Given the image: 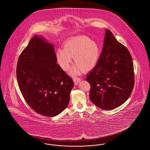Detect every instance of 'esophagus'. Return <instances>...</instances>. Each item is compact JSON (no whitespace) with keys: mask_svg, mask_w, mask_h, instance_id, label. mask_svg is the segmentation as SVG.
<instances>
[{"mask_svg":"<svg viewBox=\"0 0 150 150\" xmlns=\"http://www.w3.org/2000/svg\"><path fill=\"white\" fill-rule=\"evenodd\" d=\"M73 80H74L75 85L77 86L78 84L79 83L81 80V79L79 78H75L73 79Z\"/></svg>","mask_w":150,"mask_h":150,"instance_id":"obj_1","label":"esophagus"}]
</instances>
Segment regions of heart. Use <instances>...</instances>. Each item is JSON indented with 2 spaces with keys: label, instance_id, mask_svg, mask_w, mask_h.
Segmentation results:
<instances>
[{
  "label": "heart",
  "instance_id": "heart-1",
  "mask_svg": "<svg viewBox=\"0 0 150 150\" xmlns=\"http://www.w3.org/2000/svg\"><path fill=\"white\" fill-rule=\"evenodd\" d=\"M99 44L86 36L72 38L64 43L63 50L56 52L57 62L65 71L70 67L72 57L76 64L72 67L70 74L75 76L82 70L88 71L97 65L100 57Z\"/></svg>",
  "mask_w": 150,
  "mask_h": 150
}]
</instances>
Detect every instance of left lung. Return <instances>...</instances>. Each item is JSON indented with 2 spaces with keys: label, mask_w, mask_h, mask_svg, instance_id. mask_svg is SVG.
<instances>
[{
  "label": "left lung",
  "mask_w": 150,
  "mask_h": 150,
  "mask_svg": "<svg viewBox=\"0 0 150 150\" xmlns=\"http://www.w3.org/2000/svg\"><path fill=\"white\" fill-rule=\"evenodd\" d=\"M134 78L133 64L128 50L106 29L98 62L86 78L91 86L90 100L103 110L118 107L130 96Z\"/></svg>",
  "instance_id": "left-lung-1"
}]
</instances>
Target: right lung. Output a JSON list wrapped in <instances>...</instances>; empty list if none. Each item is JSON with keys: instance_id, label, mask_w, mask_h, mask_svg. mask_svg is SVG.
<instances>
[{"instance_id": "obj_1", "label": "right lung", "mask_w": 150, "mask_h": 150, "mask_svg": "<svg viewBox=\"0 0 150 150\" xmlns=\"http://www.w3.org/2000/svg\"><path fill=\"white\" fill-rule=\"evenodd\" d=\"M57 61L53 44L35 35L20 54L16 69L26 102L37 113L48 117L59 114L68 106L74 86Z\"/></svg>"}]
</instances>
